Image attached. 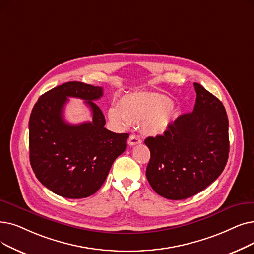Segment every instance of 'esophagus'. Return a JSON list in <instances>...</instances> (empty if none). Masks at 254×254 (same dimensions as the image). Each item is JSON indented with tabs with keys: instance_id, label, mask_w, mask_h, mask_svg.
I'll return each mask as SVG.
<instances>
[{
	"instance_id": "1",
	"label": "esophagus",
	"mask_w": 254,
	"mask_h": 254,
	"mask_svg": "<svg viewBox=\"0 0 254 254\" xmlns=\"http://www.w3.org/2000/svg\"><path fill=\"white\" fill-rule=\"evenodd\" d=\"M141 142H142L141 138L137 135H130L127 140V143L129 145H136V144H139V143H141Z\"/></svg>"
}]
</instances>
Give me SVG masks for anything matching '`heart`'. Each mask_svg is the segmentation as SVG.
<instances>
[{"label": "heart", "instance_id": "obj_1", "mask_svg": "<svg viewBox=\"0 0 254 254\" xmlns=\"http://www.w3.org/2000/svg\"><path fill=\"white\" fill-rule=\"evenodd\" d=\"M170 98L150 93H133L121 98L118 107L108 110V117L114 125L126 128L130 124L143 125L148 134L160 135L173 119Z\"/></svg>", "mask_w": 254, "mask_h": 254}]
</instances>
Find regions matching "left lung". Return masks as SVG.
<instances>
[{"label":"left lung","instance_id":"8db88e82","mask_svg":"<svg viewBox=\"0 0 254 254\" xmlns=\"http://www.w3.org/2000/svg\"><path fill=\"white\" fill-rule=\"evenodd\" d=\"M191 113L170 123L164 135L148 137L146 178L154 192L182 200L204 190L224 170L228 159V118L223 104L198 83Z\"/></svg>","mask_w":254,"mask_h":254}]
</instances>
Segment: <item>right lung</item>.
I'll return each mask as SVG.
<instances>
[{
  "label": "right lung",
  "instance_id": "add662e5",
  "mask_svg": "<svg viewBox=\"0 0 254 254\" xmlns=\"http://www.w3.org/2000/svg\"><path fill=\"white\" fill-rule=\"evenodd\" d=\"M103 88L67 82L42 94L29 120L30 163L38 181L55 194L78 199L94 194L106 181L115 159L126 150L128 134L107 129L94 101ZM68 97L86 100L93 121L66 123L63 109Z\"/></svg>",
  "mask_w": 254,
  "mask_h": 254
}]
</instances>
